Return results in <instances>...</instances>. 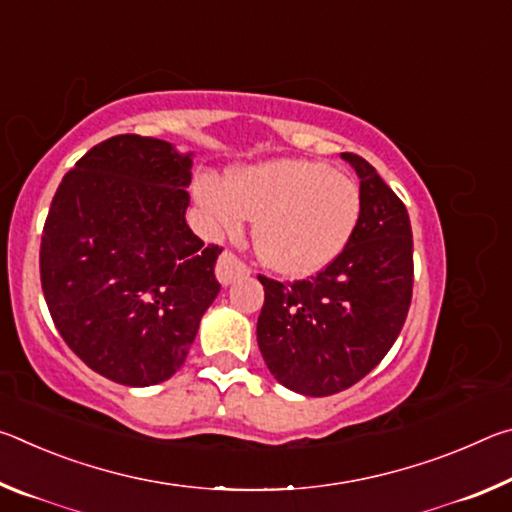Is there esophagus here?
Here are the masks:
<instances>
[{
  "instance_id": "obj_1",
  "label": "esophagus",
  "mask_w": 512,
  "mask_h": 512,
  "mask_svg": "<svg viewBox=\"0 0 512 512\" xmlns=\"http://www.w3.org/2000/svg\"><path fill=\"white\" fill-rule=\"evenodd\" d=\"M250 273V268L241 262V259L232 253V250H223L219 257V264H216V277H219L221 284L235 282L237 277H244Z\"/></svg>"
}]
</instances>
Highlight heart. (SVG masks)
Masks as SVG:
<instances>
[{
  "label": "heart",
  "instance_id": "b5f03b06",
  "mask_svg": "<svg viewBox=\"0 0 512 512\" xmlns=\"http://www.w3.org/2000/svg\"><path fill=\"white\" fill-rule=\"evenodd\" d=\"M198 201L216 228L255 221V248L284 275H311L343 253L361 216L359 185L323 162L273 160L232 173L228 185L203 178Z\"/></svg>",
  "mask_w": 512,
  "mask_h": 512
}]
</instances>
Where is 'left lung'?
I'll return each instance as SVG.
<instances>
[{
  "label": "left lung",
  "mask_w": 512,
  "mask_h": 512,
  "mask_svg": "<svg viewBox=\"0 0 512 512\" xmlns=\"http://www.w3.org/2000/svg\"><path fill=\"white\" fill-rule=\"evenodd\" d=\"M341 155L361 180V216L348 246L307 280L259 275V352L282 386L309 397L366 377L400 336L413 293L409 212L370 162Z\"/></svg>",
  "instance_id": "obj_1"
}]
</instances>
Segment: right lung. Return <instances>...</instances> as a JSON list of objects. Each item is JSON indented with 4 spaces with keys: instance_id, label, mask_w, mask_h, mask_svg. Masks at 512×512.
<instances>
[{
    "instance_id": "right-lung-1",
    "label": "right lung",
    "mask_w": 512,
    "mask_h": 512,
    "mask_svg": "<svg viewBox=\"0 0 512 512\" xmlns=\"http://www.w3.org/2000/svg\"><path fill=\"white\" fill-rule=\"evenodd\" d=\"M192 158L169 142L115 135L65 173L40 241L49 314L76 357L124 386L183 366L221 284V246L185 221Z\"/></svg>"
}]
</instances>
